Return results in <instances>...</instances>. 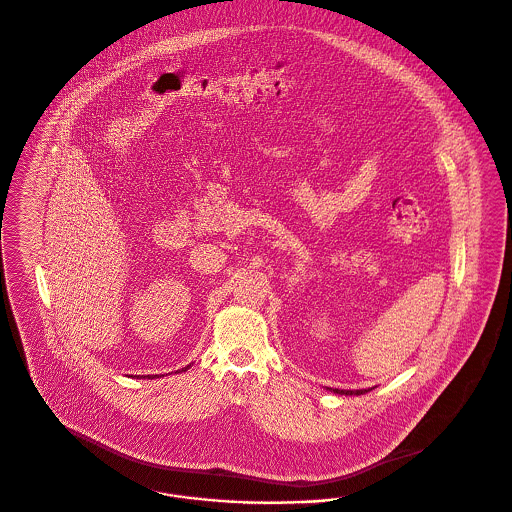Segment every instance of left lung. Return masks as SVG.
<instances>
[{"mask_svg": "<svg viewBox=\"0 0 512 512\" xmlns=\"http://www.w3.org/2000/svg\"><path fill=\"white\" fill-rule=\"evenodd\" d=\"M331 390V388H329ZM370 390H374V388H368V390H333V394H341V395H362L368 394Z\"/></svg>", "mask_w": 512, "mask_h": 512, "instance_id": "1", "label": "left lung"}]
</instances>
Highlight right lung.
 <instances>
[{
    "mask_svg": "<svg viewBox=\"0 0 512 512\" xmlns=\"http://www.w3.org/2000/svg\"><path fill=\"white\" fill-rule=\"evenodd\" d=\"M187 368H189V366H187ZM187 368H185V370H187ZM144 378H146V376H144Z\"/></svg>",
    "mask_w": 512,
    "mask_h": 512,
    "instance_id": "obj_1",
    "label": "right lung"
}]
</instances>
